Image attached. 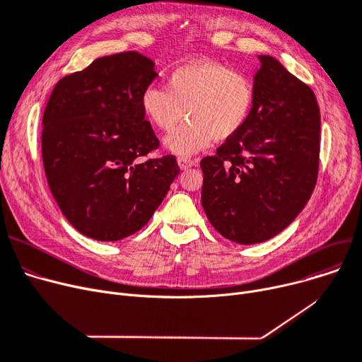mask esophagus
I'll return each instance as SVG.
<instances>
[{"label": "esophagus", "instance_id": "34e87169", "mask_svg": "<svg viewBox=\"0 0 362 362\" xmlns=\"http://www.w3.org/2000/svg\"><path fill=\"white\" fill-rule=\"evenodd\" d=\"M177 163H179V167H180L182 170H186V168L192 167V165L195 164V161H194L192 158H187V157H179V158H177Z\"/></svg>", "mask_w": 362, "mask_h": 362}]
</instances>
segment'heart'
Returning a JSON list of instances; mask_svg holds the SVG:
<instances>
[{
  "label": "heart",
  "instance_id": "obj_1",
  "mask_svg": "<svg viewBox=\"0 0 362 362\" xmlns=\"http://www.w3.org/2000/svg\"><path fill=\"white\" fill-rule=\"evenodd\" d=\"M255 104V86L248 74L211 60L179 66L165 78V88L148 86L141 93L145 119L168 132L165 146L186 157L214 139L229 141L248 123Z\"/></svg>",
  "mask_w": 362,
  "mask_h": 362
}]
</instances>
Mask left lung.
I'll list each match as a JSON object with an SVG mask.
<instances>
[{"mask_svg": "<svg viewBox=\"0 0 362 362\" xmlns=\"http://www.w3.org/2000/svg\"><path fill=\"white\" fill-rule=\"evenodd\" d=\"M258 60L248 123L201 160L204 211L221 236L240 245L286 229L308 202L320 163V108L313 89L273 57Z\"/></svg>", "mask_w": 362, "mask_h": 362, "instance_id": "left-lung-1", "label": "left lung"}]
</instances>
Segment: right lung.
<instances>
[{
	"label": "right lung",
	"instance_id": "add662e5",
	"mask_svg": "<svg viewBox=\"0 0 362 362\" xmlns=\"http://www.w3.org/2000/svg\"><path fill=\"white\" fill-rule=\"evenodd\" d=\"M136 51L93 60L52 89L42 117V161L54 199L69 223L95 240L141 230L180 173L175 156L148 158L160 146L141 108L156 79Z\"/></svg>",
	"mask_w": 362,
	"mask_h": 362
}]
</instances>
